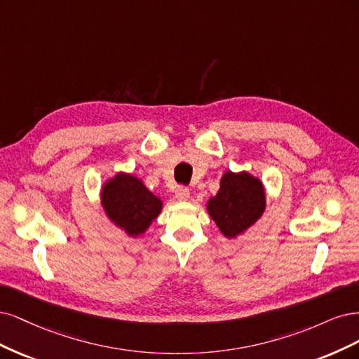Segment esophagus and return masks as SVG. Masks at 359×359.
Returning a JSON list of instances; mask_svg holds the SVG:
<instances>
[{"label":"esophagus","instance_id":"esophagus-1","mask_svg":"<svg viewBox=\"0 0 359 359\" xmlns=\"http://www.w3.org/2000/svg\"><path fill=\"white\" fill-rule=\"evenodd\" d=\"M177 201H187L189 198V189L188 188H177L175 192Z\"/></svg>","mask_w":359,"mask_h":359}]
</instances>
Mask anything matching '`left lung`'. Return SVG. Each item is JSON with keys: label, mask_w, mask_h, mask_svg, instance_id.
Segmentation results:
<instances>
[{"label": "left lung", "mask_w": 359, "mask_h": 359, "mask_svg": "<svg viewBox=\"0 0 359 359\" xmlns=\"http://www.w3.org/2000/svg\"><path fill=\"white\" fill-rule=\"evenodd\" d=\"M267 207L264 183L249 171L226 170L216 195L205 203L213 222L226 238H237L255 225Z\"/></svg>", "instance_id": "obj_1"}]
</instances>
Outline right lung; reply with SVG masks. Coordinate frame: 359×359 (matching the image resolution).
I'll use <instances>...</instances> for the list:
<instances>
[{"label":"right lung","instance_id":"obj_1","mask_svg":"<svg viewBox=\"0 0 359 359\" xmlns=\"http://www.w3.org/2000/svg\"><path fill=\"white\" fill-rule=\"evenodd\" d=\"M100 201L109 221L131 238L143 236L164 207L163 200L150 192L142 179L125 171L104 180Z\"/></svg>","mask_w":359,"mask_h":359}]
</instances>
